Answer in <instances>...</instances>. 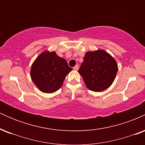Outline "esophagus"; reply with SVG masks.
Returning <instances> with one entry per match:
<instances>
[{
	"label": "esophagus",
	"instance_id": "1",
	"mask_svg": "<svg viewBox=\"0 0 145 145\" xmlns=\"http://www.w3.org/2000/svg\"><path fill=\"white\" fill-rule=\"evenodd\" d=\"M74 70H76V71L78 70V65H76L75 67H74Z\"/></svg>",
	"mask_w": 145,
	"mask_h": 145
}]
</instances>
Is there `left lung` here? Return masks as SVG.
Wrapping results in <instances>:
<instances>
[{"label": "left lung", "mask_w": 145, "mask_h": 145, "mask_svg": "<svg viewBox=\"0 0 145 145\" xmlns=\"http://www.w3.org/2000/svg\"><path fill=\"white\" fill-rule=\"evenodd\" d=\"M117 71L114 58L106 51L97 50L86 53L78 72L88 89L99 92L112 84Z\"/></svg>", "instance_id": "1"}]
</instances>
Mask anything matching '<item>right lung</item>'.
Wrapping results in <instances>:
<instances>
[{
    "label": "right lung",
    "instance_id": "1",
    "mask_svg": "<svg viewBox=\"0 0 145 145\" xmlns=\"http://www.w3.org/2000/svg\"><path fill=\"white\" fill-rule=\"evenodd\" d=\"M71 70L66 60L59 57L55 52L46 51L33 63L31 77L41 91L52 93L61 87L66 76Z\"/></svg>",
    "mask_w": 145,
    "mask_h": 145
}]
</instances>
